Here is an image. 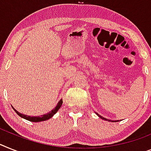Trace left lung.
Returning a JSON list of instances; mask_svg holds the SVG:
<instances>
[{
	"mask_svg": "<svg viewBox=\"0 0 151 151\" xmlns=\"http://www.w3.org/2000/svg\"><path fill=\"white\" fill-rule=\"evenodd\" d=\"M97 114L98 115V116H100V117H101V119H103V120H107V121H110V120H107V119L104 118V117H103V116H101V115H99V114Z\"/></svg>",
	"mask_w": 151,
	"mask_h": 151,
	"instance_id": "obj_1",
	"label": "left lung"
}]
</instances>
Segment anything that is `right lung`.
Returning <instances> with one entry per match:
<instances>
[{
    "label": "right lung",
    "mask_w": 151,
    "mask_h": 151,
    "mask_svg": "<svg viewBox=\"0 0 151 151\" xmlns=\"http://www.w3.org/2000/svg\"><path fill=\"white\" fill-rule=\"evenodd\" d=\"M62 104H63V101H62V99H61V100H60V101H59V102H58V105H57L56 107H55V108L53 109L51 111H50V112L47 113V114H45L41 115V116H27V115H26V114H23L19 113L18 111H16L14 108V110L15 112L17 113V114L21 116V117H22V118L26 119V120H27V121H31V122H40V121H47V120H48V119L51 118L52 116H54V115L57 112H58V110L60 109V107H61Z\"/></svg>",
    "instance_id": "right-lung-1"
}]
</instances>
